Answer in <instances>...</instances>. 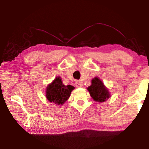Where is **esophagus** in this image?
Masks as SVG:
<instances>
[{
	"instance_id": "1",
	"label": "esophagus",
	"mask_w": 149,
	"mask_h": 149,
	"mask_svg": "<svg viewBox=\"0 0 149 149\" xmlns=\"http://www.w3.org/2000/svg\"><path fill=\"white\" fill-rule=\"evenodd\" d=\"M75 85L76 87H82L83 83L81 81H77L75 83Z\"/></svg>"
}]
</instances>
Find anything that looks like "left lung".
Returning <instances> with one entry per match:
<instances>
[{
  "label": "left lung",
  "instance_id": "left-lung-1",
  "mask_svg": "<svg viewBox=\"0 0 149 149\" xmlns=\"http://www.w3.org/2000/svg\"><path fill=\"white\" fill-rule=\"evenodd\" d=\"M91 97L95 101L102 102L110 98L109 91L99 77H95L91 81V86L87 87Z\"/></svg>",
  "mask_w": 149,
  "mask_h": 149
}]
</instances>
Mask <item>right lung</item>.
<instances>
[{
  "label": "right lung",
  "mask_w": 149,
  "mask_h": 149,
  "mask_svg": "<svg viewBox=\"0 0 149 149\" xmlns=\"http://www.w3.org/2000/svg\"><path fill=\"white\" fill-rule=\"evenodd\" d=\"M74 87L64 85L60 77L55 78L53 81L47 87L46 97L48 100L58 105H62L69 99Z\"/></svg>",
  "instance_id": "1"
}]
</instances>
